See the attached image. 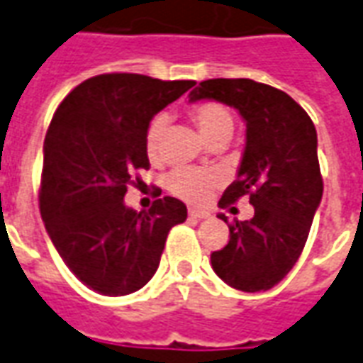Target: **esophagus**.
<instances>
[{
  "instance_id": "1",
  "label": "esophagus",
  "mask_w": 363,
  "mask_h": 363,
  "mask_svg": "<svg viewBox=\"0 0 363 363\" xmlns=\"http://www.w3.org/2000/svg\"><path fill=\"white\" fill-rule=\"evenodd\" d=\"M190 218H196V220H206L210 218V212L208 210H198V208H189Z\"/></svg>"
}]
</instances>
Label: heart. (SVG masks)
I'll return each mask as SVG.
<instances>
[{
  "label": "heart",
  "instance_id": "b5f03b06",
  "mask_svg": "<svg viewBox=\"0 0 363 363\" xmlns=\"http://www.w3.org/2000/svg\"><path fill=\"white\" fill-rule=\"evenodd\" d=\"M189 114L192 122L196 124L200 135L208 143L220 142V140L228 142L233 134L235 120L225 104L206 101V103L190 106ZM165 126L167 118L163 114H157L151 118L150 126L145 130L143 142H145V153L151 161H159L161 157V140H163ZM220 173L213 169L179 167L167 174V189L171 190L174 196L182 198L186 202H204L206 198L212 194V190L220 184Z\"/></svg>",
  "mask_w": 363,
  "mask_h": 363
}]
</instances>
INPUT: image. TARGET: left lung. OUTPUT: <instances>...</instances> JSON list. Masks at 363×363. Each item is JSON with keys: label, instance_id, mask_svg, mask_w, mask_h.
I'll use <instances>...</instances> for the list:
<instances>
[{"label": "left lung", "instance_id": "1", "mask_svg": "<svg viewBox=\"0 0 363 363\" xmlns=\"http://www.w3.org/2000/svg\"><path fill=\"white\" fill-rule=\"evenodd\" d=\"M204 99L233 106L247 122L237 179L220 206L241 196L255 206L252 220L229 225V241L212 252V268L231 288L267 291L299 259L323 198L317 130L288 93L252 79L202 82L190 91V101Z\"/></svg>", "mask_w": 363, "mask_h": 363}]
</instances>
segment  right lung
I'll return each mask as SVG.
<instances>
[{"label": "right lung", "mask_w": 363, "mask_h": 363, "mask_svg": "<svg viewBox=\"0 0 363 363\" xmlns=\"http://www.w3.org/2000/svg\"><path fill=\"white\" fill-rule=\"evenodd\" d=\"M194 85L95 75L54 112L44 140L40 216L66 267L103 296L143 288L171 228L186 220V206L173 196L157 198L147 212L128 208L124 196L135 171L150 169L143 142L150 120Z\"/></svg>", "instance_id": "add662e5"}]
</instances>
